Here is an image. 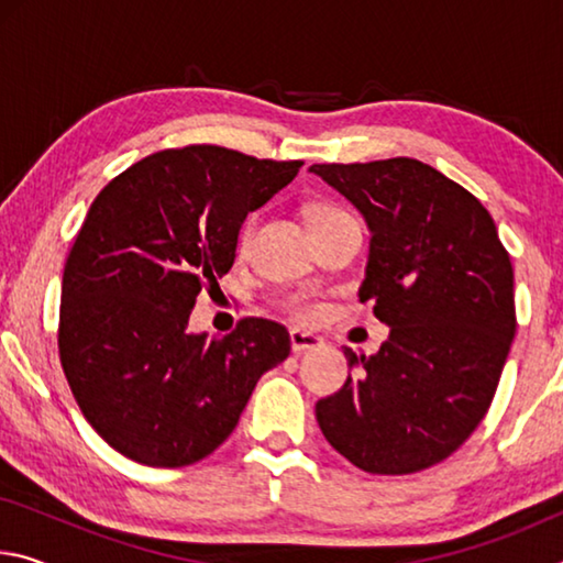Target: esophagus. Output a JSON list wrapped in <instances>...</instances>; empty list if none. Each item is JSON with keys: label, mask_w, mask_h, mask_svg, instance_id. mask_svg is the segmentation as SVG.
Listing matches in <instances>:
<instances>
[{"label": "esophagus", "mask_w": 563, "mask_h": 563, "mask_svg": "<svg viewBox=\"0 0 563 563\" xmlns=\"http://www.w3.org/2000/svg\"><path fill=\"white\" fill-rule=\"evenodd\" d=\"M290 345H292V352H305V350L320 347L322 340L318 335H312V332H305V330L292 328L290 330Z\"/></svg>", "instance_id": "1"}]
</instances>
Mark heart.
<instances>
[{"mask_svg":"<svg viewBox=\"0 0 563 563\" xmlns=\"http://www.w3.org/2000/svg\"><path fill=\"white\" fill-rule=\"evenodd\" d=\"M345 211L338 206L332 203H316L308 208V223H316V221H325V218H335V216H342ZM255 223H258V216H247L245 223L241 228V233H238V251H245L247 243H251L253 238V231H255ZM283 310L288 312L290 318L300 320V322H318L322 316H325V302L312 298V295H290L288 300L283 302Z\"/></svg>","mask_w":563,"mask_h":563,"instance_id":"1","label":"heart"}]
</instances>
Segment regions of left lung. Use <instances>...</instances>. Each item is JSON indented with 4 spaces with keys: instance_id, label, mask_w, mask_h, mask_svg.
Listing matches in <instances>:
<instances>
[{
    "instance_id": "1",
    "label": "left lung",
    "mask_w": 563,
    "mask_h": 563,
    "mask_svg": "<svg viewBox=\"0 0 563 563\" xmlns=\"http://www.w3.org/2000/svg\"><path fill=\"white\" fill-rule=\"evenodd\" d=\"M310 174L365 216L360 302L389 325L377 355L345 347L360 375L318 399V424L362 472H422L460 450L497 393L517 332L509 253L479 198L417 158Z\"/></svg>"
}]
</instances>
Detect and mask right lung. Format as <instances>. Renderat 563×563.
<instances>
[{
	"label": "right lung",
	"mask_w": 563,
	"mask_h": 563,
	"mask_svg": "<svg viewBox=\"0 0 563 563\" xmlns=\"http://www.w3.org/2000/svg\"><path fill=\"white\" fill-rule=\"evenodd\" d=\"M300 166L211 144L166 148L93 198L64 265L59 357L87 422L129 460H203L261 375L290 355L280 322L243 318L208 340L188 318L201 288L231 271L245 216Z\"/></svg>",
	"instance_id": "add662e5"
}]
</instances>
